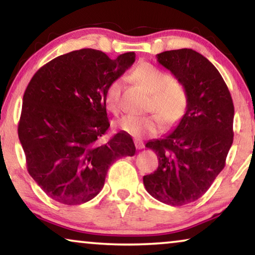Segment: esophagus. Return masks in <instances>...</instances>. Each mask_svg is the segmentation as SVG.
I'll return each mask as SVG.
<instances>
[{
	"label": "esophagus",
	"instance_id": "obj_1",
	"mask_svg": "<svg viewBox=\"0 0 255 255\" xmlns=\"http://www.w3.org/2000/svg\"><path fill=\"white\" fill-rule=\"evenodd\" d=\"M134 145H135V147H137V149H141V148H144V144H142V141H134Z\"/></svg>",
	"mask_w": 255,
	"mask_h": 255
}]
</instances>
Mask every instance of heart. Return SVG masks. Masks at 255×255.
Segmentation results:
<instances>
[{"instance_id": "obj_1", "label": "heart", "mask_w": 255, "mask_h": 255, "mask_svg": "<svg viewBox=\"0 0 255 255\" xmlns=\"http://www.w3.org/2000/svg\"><path fill=\"white\" fill-rule=\"evenodd\" d=\"M130 78L152 94L148 109L154 111L158 116L127 115L117 122L120 130L134 138L151 137L161 130L160 120L166 127H174L182 120L188 108L187 89L182 83L148 62H141L135 66L130 73ZM121 93V80H114L108 85L104 93V102L108 109L118 110Z\"/></svg>"}]
</instances>
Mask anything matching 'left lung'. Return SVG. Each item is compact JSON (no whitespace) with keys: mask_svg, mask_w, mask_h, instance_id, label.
<instances>
[{"mask_svg":"<svg viewBox=\"0 0 255 255\" xmlns=\"http://www.w3.org/2000/svg\"><path fill=\"white\" fill-rule=\"evenodd\" d=\"M156 60L186 87L188 108L172 133L146 144L158 155L159 166L142 181L155 200L181 207L207 193L225 167L235 107L217 68L198 52L166 51Z\"/></svg>","mask_w":255,"mask_h":255,"instance_id":"1","label":"left lung"}]
</instances>
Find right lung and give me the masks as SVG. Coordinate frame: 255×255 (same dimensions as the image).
Returning a JSON list of instances; mask_svg holds the SVG:
<instances>
[{"label": "right lung", "mask_w": 255, "mask_h": 255, "mask_svg": "<svg viewBox=\"0 0 255 255\" xmlns=\"http://www.w3.org/2000/svg\"><path fill=\"white\" fill-rule=\"evenodd\" d=\"M135 60L82 48L59 55L32 76L23 96L18 138L26 168L59 203H86L102 190L109 167L135 153L130 134L101 142L110 127L104 93Z\"/></svg>", "instance_id": "right-lung-1"}]
</instances>
